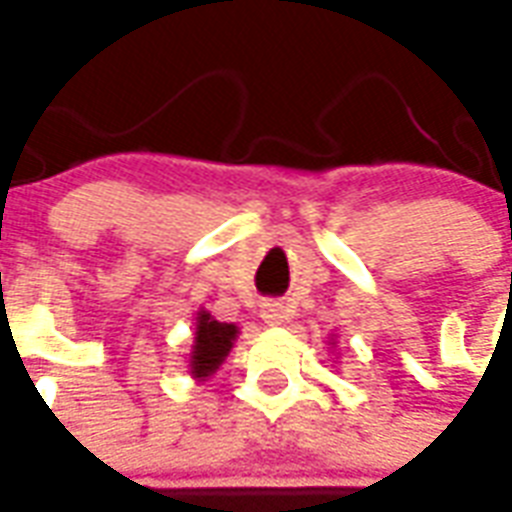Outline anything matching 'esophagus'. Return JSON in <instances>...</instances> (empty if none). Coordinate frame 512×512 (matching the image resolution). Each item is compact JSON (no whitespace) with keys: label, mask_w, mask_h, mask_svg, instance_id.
Wrapping results in <instances>:
<instances>
[{"label":"esophagus","mask_w":512,"mask_h":512,"mask_svg":"<svg viewBox=\"0 0 512 512\" xmlns=\"http://www.w3.org/2000/svg\"><path fill=\"white\" fill-rule=\"evenodd\" d=\"M263 319L268 324H281L287 319V305L279 303V300H268V303H263Z\"/></svg>","instance_id":"obj_1"}]
</instances>
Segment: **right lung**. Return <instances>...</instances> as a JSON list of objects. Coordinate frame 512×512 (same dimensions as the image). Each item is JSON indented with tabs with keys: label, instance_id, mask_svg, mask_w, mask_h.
<instances>
[{
	"label": "right lung",
	"instance_id": "right-lung-1",
	"mask_svg": "<svg viewBox=\"0 0 512 512\" xmlns=\"http://www.w3.org/2000/svg\"><path fill=\"white\" fill-rule=\"evenodd\" d=\"M236 337V327L233 324H223L215 321L209 313H199V324H196V345H193L191 369L199 377H207L223 364V358L228 356V350Z\"/></svg>",
	"mask_w": 512,
	"mask_h": 512
}]
</instances>
